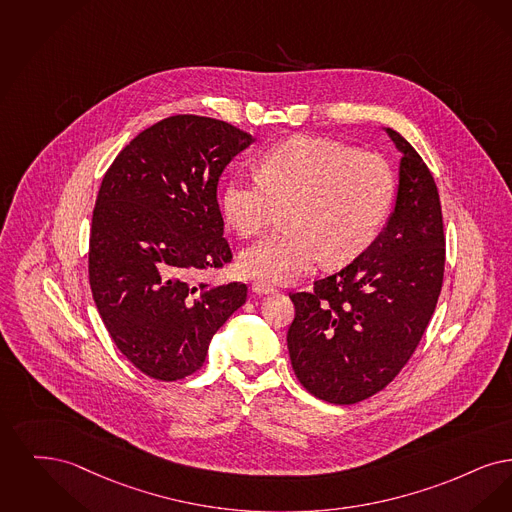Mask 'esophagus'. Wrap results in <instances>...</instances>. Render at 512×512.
<instances>
[{"label": "esophagus", "mask_w": 512, "mask_h": 512, "mask_svg": "<svg viewBox=\"0 0 512 512\" xmlns=\"http://www.w3.org/2000/svg\"><path fill=\"white\" fill-rule=\"evenodd\" d=\"M252 292H254V294H260V296H266V294L277 292V289L271 287V285H267V283H262V281H256V283H252Z\"/></svg>", "instance_id": "1"}]
</instances>
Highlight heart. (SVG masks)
<instances>
[{
  "instance_id": "obj_1",
  "label": "heart",
  "mask_w": 512,
  "mask_h": 512,
  "mask_svg": "<svg viewBox=\"0 0 512 512\" xmlns=\"http://www.w3.org/2000/svg\"><path fill=\"white\" fill-rule=\"evenodd\" d=\"M394 193V172L382 156L294 137L260 156L256 178L225 183L222 210L239 235L252 237L285 208L287 231L248 246L239 267L246 277L289 285L321 260L344 266L363 254L386 222Z\"/></svg>"
}]
</instances>
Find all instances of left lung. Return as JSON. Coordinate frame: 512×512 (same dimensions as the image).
<instances>
[{
  "instance_id": "1",
  "label": "left lung",
  "mask_w": 512,
  "mask_h": 512,
  "mask_svg": "<svg viewBox=\"0 0 512 512\" xmlns=\"http://www.w3.org/2000/svg\"><path fill=\"white\" fill-rule=\"evenodd\" d=\"M400 153L392 212L354 262L294 292L292 369L319 400L350 405L380 392L421 342L444 281L442 206L419 153L382 128Z\"/></svg>"
}]
</instances>
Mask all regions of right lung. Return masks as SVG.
I'll return each instance as SVG.
<instances>
[{"mask_svg": "<svg viewBox=\"0 0 512 512\" xmlns=\"http://www.w3.org/2000/svg\"><path fill=\"white\" fill-rule=\"evenodd\" d=\"M254 143L193 114L132 139L105 174L89 235V285L118 350L156 380L202 367L212 336L246 300V285H206L202 269L231 260L218 183Z\"/></svg>", "mask_w": 512, "mask_h": 512, "instance_id": "right-lung-1", "label": "right lung"}]
</instances>
